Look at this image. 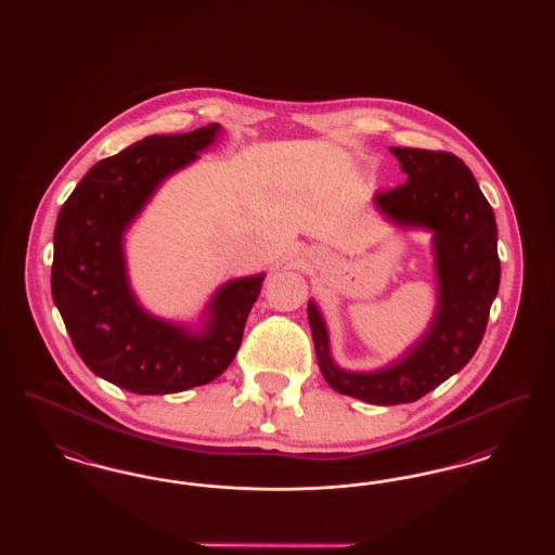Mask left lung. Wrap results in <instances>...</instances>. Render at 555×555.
I'll return each mask as SVG.
<instances>
[{
  "label": "left lung",
  "mask_w": 555,
  "mask_h": 555,
  "mask_svg": "<svg viewBox=\"0 0 555 555\" xmlns=\"http://www.w3.org/2000/svg\"><path fill=\"white\" fill-rule=\"evenodd\" d=\"M391 154L399 159L405 183L376 191L374 206L396 227L433 233L437 308L428 328L396 362L353 372L333 360L326 322L314 299L308 301L324 380L337 393L374 405L416 401L470 362L502 274L495 214L470 168L448 152L391 147Z\"/></svg>",
  "instance_id": "8db88e82"
}]
</instances>
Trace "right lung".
Segmentation results:
<instances>
[{
	"instance_id": "1",
	"label": "right lung",
	"mask_w": 555,
	"mask_h": 555,
	"mask_svg": "<svg viewBox=\"0 0 555 555\" xmlns=\"http://www.w3.org/2000/svg\"><path fill=\"white\" fill-rule=\"evenodd\" d=\"M220 134L208 125L152 134L98 162L70 193L53 231L52 295L91 372L139 396H166L220 376L237 356L264 274L224 283L199 324L150 314L132 293L125 235L158 186Z\"/></svg>"
}]
</instances>
